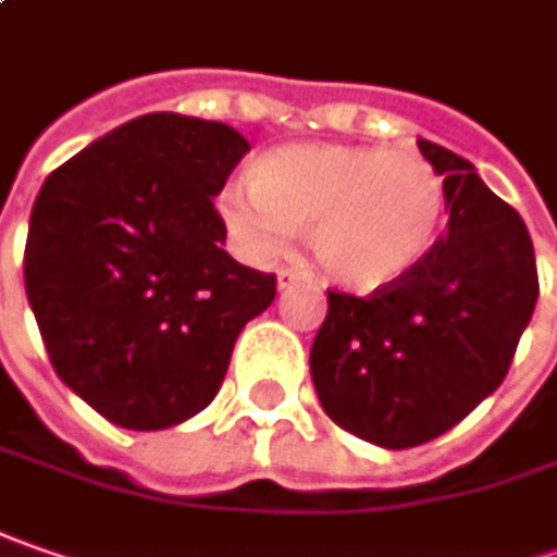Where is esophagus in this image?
Wrapping results in <instances>:
<instances>
[{
	"instance_id": "esophagus-1",
	"label": "esophagus",
	"mask_w": 557,
	"mask_h": 557,
	"mask_svg": "<svg viewBox=\"0 0 557 557\" xmlns=\"http://www.w3.org/2000/svg\"><path fill=\"white\" fill-rule=\"evenodd\" d=\"M301 277H305V274H301V271H296V268H280V271H277V289L283 293V289L296 286Z\"/></svg>"
}]
</instances>
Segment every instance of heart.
I'll use <instances>...</instances> for the list:
<instances>
[{"label": "heart", "instance_id": "1", "mask_svg": "<svg viewBox=\"0 0 557 557\" xmlns=\"http://www.w3.org/2000/svg\"><path fill=\"white\" fill-rule=\"evenodd\" d=\"M219 215L249 259L311 227L317 268L348 289H382L429 259L447 221V187L425 160L385 147L293 145L264 153L252 182H231Z\"/></svg>", "mask_w": 557, "mask_h": 557}]
</instances>
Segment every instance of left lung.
<instances>
[{"instance_id": "1", "label": "left lung", "mask_w": 557, "mask_h": 557, "mask_svg": "<svg viewBox=\"0 0 557 557\" xmlns=\"http://www.w3.org/2000/svg\"><path fill=\"white\" fill-rule=\"evenodd\" d=\"M447 187V231L412 274L370 298L330 293L311 379L338 429L385 450L450 432L499 388L540 280L521 215L474 165L419 138Z\"/></svg>"}]
</instances>
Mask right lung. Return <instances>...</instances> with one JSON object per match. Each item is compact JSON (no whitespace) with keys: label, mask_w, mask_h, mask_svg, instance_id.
I'll return each instance as SVG.
<instances>
[{"label":"right lung","mask_w":557,"mask_h":557,"mask_svg":"<svg viewBox=\"0 0 557 557\" xmlns=\"http://www.w3.org/2000/svg\"><path fill=\"white\" fill-rule=\"evenodd\" d=\"M249 150L237 128L145 113L51 172L24 283L54 373L107 422L160 432L219 394L240 330L277 293L234 261L212 206Z\"/></svg>","instance_id":"add662e5"}]
</instances>
